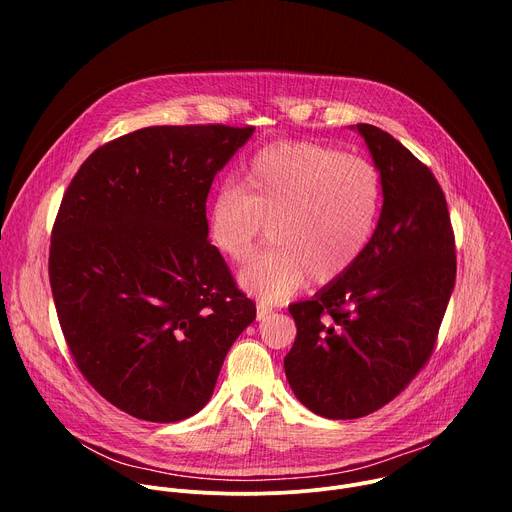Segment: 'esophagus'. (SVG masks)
Segmentation results:
<instances>
[{
  "label": "esophagus",
  "instance_id": "1",
  "mask_svg": "<svg viewBox=\"0 0 512 512\" xmlns=\"http://www.w3.org/2000/svg\"><path fill=\"white\" fill-rule=\"evenodd\" d=\"M271 312H273V306H269V304H265V302H259V304H257V320L269 318Z\"/></svg>",
  "mask_w": 512,
  "mask_h": 512
}]
</instances>
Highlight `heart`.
<instances>
[{
  "label": "heart",
  "mask_w": 512,
  "mask_h": 512,
  "mask_svg": "<svg viewBox=\"0 0 512 512\" xmlns=\"http://www.w3.org/2000/svg\"><path fill=\"white\" fill-rule=\"evenodd\" d=\"M383 208L377 164L312 141L275 143L241 170L239 186L216 190L206 212L214 249L241 263L269 225L271 245L241 273L261 300L289 296L310 275L328 283L367 251Z\"/></svg>",
  "instance_id": "b5f03b06"
}]
</instances>
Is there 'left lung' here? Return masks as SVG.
Returning a JSON list of instances; mask_svg holds the SVG:
<instances>
[{"mask_svg": "<svg viewBox=\"0 0 512 512\" xmlns=\"http://www.w3.org/2000/svg\"><path fill=\"white\" fill-rule=\"evenodd\" d=\"M383 178V210L362 257L312 300L289 306L298 334L283 369L328 419L393 401L433 354L456 283V241L440 182L387 131L358 123Z\"/></svg>", "mask_w": 512, "mask_h": 512, "instance_id": "8db88e82", "label": "left lung"}]
</instances>
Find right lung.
I'll list each match as a JSON object with an SVG mask.
<instances>
[{"label": "right lung", "instance_id": "1", "mask_svg": "<svg viewBox=\"0 0 512 512\" xmlns=\"http://www.w3.org/2000/svg\"><path fill=\"white\" fill-rule=\"evenodd\" d=\"M253 131L137 129L97 148L62 196L48 257L58 322L89 385L131 417L198 413L255 320L206 239L212 180Z\"/></svg>", "mask_w": 512, "mask_h": 512}]
</instances>
